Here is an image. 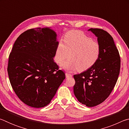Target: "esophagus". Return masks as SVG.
<instances>
[{
    "label": "esophagus",
    "mask_w": 129,
    "mask_h": 129,
    "mask_svg": "<svg viewBox=\"0 0 129 129\" xmlns=\"http://www.w3.org/2000/svg\"><path fill=\"white\" fill-rule=\"evenodd\" d=\"M72 75L71 74H69V73H65V76H66V77L67 78H68V77H72Z\"/></svg>",
    "instance_id": "34e87169"
}]
</instances>
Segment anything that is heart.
<instances>
[{"label":"heart","instance_id":"heart-1","mask_svg":"<svg viewBox=\"0 0 129 129\" xmlns=\"http://www.w3.org/2000/svg\"><path fill=\"white\" fill-rule=\"evenodd\" d=\"M63 41L57 45L54 60L63 69L69 71H84L97 62L101 54V46L97 41L79 30H71L65 35Z\"/></svg>","mask_w":129,"mask_h":129}]
</instances>
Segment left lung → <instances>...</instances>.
I'll return each mask as SVG.
<instances>
[{
    "label": "left lung",
    "mask_w": 129,
    "mask_h": 129,
    "mask_svg": "<svg viewBox=\"0 0 129 129\" xmlns=\"http://www.w3.org/2000/svg\"><path fill=\"white\" fill-rule=\"evenodd\" d=\"M88 30L97 38L101 54L92 67L73 76V91L82 104L93 107L101 104L110 94L118 78L121 59L113 39L108 32L99 28Z\"/></svg>",
    "instance_id": "1"
}]
</instances>
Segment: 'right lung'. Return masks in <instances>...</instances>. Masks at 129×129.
Segmentation results:
<instances>
[{"label":"right lung","instance_id":"obj_1","mask_svg":"<svg viewBox=\"0 0 129 129\" xmlns=\"http://www.w3.org/2000/svg\"><path fill=\"white\" fill-rule=\"evenodd\" d=\"M58 43L56 33L48 27L28 29L15 41L8 74L16 94L28 106L48 105L65 78L53 60Z\"/></svg>","mask_w":129,"mask_h":129}]
</instances>
